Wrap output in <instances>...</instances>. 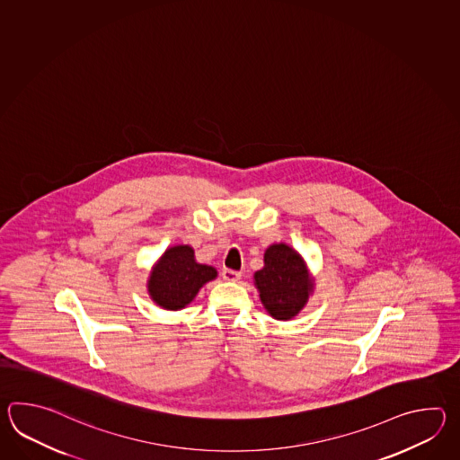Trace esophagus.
I'll list each match as a JSON object with an SVG mask.
<instances>
[{
  "mask_svg": "<svg viewBox=\"0 0 460 460\" xmlns=\"http://www.w3.org/2000/svg\"><path fill=\"white\" fill-rule=\"evenodd\" d=\"M222 278L228 281V283H236L242 278V273L240 271H234V270H224L222 271Z\"/></svg>",
  "mask_w": 460,
  "mask_h": 460,
  "instance_id": "1",
  "label": "esophagus"
}]
</instances>
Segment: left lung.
<instances>
[{
    "mask_svg": "<svg viewBox=\"0 0 460 460\" xmlns=\"http://www.w3.org/2000/svg\"><path fill=\"white\" fill-rule=\"evenodd\" d=\"M263 263L253 274L260 301L276 321H291L313 296L315 278L303 254L283 242L264 250Z\"/></svg>",
    "mask_w": 460,
    "mask_h": 460,
    "instance_id": "obj_1",
    "label": "left lung"
}]
</instances>
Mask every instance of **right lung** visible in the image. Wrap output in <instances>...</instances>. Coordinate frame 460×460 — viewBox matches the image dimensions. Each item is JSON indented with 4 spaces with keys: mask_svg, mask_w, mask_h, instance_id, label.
<instances>
[{
    "mask_svg": "<svg viewBox=\"0 0 460 460\" xmlns=\"http://www.w3.org/2000/svg\"><path fill=\"white\" fill-rule=\"evenodd\" d=\"M217 274L214 266L197 261L190 244H174L153 264L147 278V294L159 307L181 311L194 301L204 284L216 279Z\"/></svg>",
    "mask_w": 460,
    "mask_h": 460,
    "instance_id": "obj_1",
    "label": "right lung"
}]
</instances>
